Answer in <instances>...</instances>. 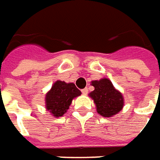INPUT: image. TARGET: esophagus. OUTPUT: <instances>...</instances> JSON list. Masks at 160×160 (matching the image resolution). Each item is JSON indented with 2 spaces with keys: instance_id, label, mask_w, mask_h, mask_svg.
I'll use <instances>...</instances> for the list:
<instances>
[{
  "instance_id": "esophagus-1",
  "label": "esophagus",
  "mask_w": 160,
  "mask_h": 160,
  "mask_svg": "<svg viewBox=\"0 0 160 160\" xmlns=\"http://www.w3.org/2000/svg\"><path fill=\"white\" fill-rule=\"evenodd\" d=\"M82 93L83 94H87L88 93V89L87 88H84V89L82 90Z\"/></svg>"
}]
</instances>
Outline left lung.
<instances>
[{"mask_svg": "<svg viewBox=\"0 0 160 160\" xmlns=\"http://www.w3.org/2000/svg\"><path fill=\"white\" fill-rule=\"evenodd\" d=\"M94 91L90 96L93 99L97 112L105 118H110L118 113L124 106V98L118 91L114 88L112 83L103 78L100 81H92Z\"/></svg>", "mask_w": 160, "mask_h": 160, "instance_id": "1", "label": "left lung"}]
</instances>
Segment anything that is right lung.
<instances>
[{
    "label": "right lung",
    "mask_w": 160,
    "mask_h": 160,
    "mask_svg": "<svg viewBox=\"0 0 160 160\" xmlns=\"http://www.w3.org/2000/svg\"><path fill=\"white\" fill-rule=\"evenodd\" d=\"M79 95H81V92L75 83L57 81L45 97L47 110L52 114L53 117H61L69 108L72 100Z\"/></svg>",
    "instance_id": "obj_1"
}]
</instances>
